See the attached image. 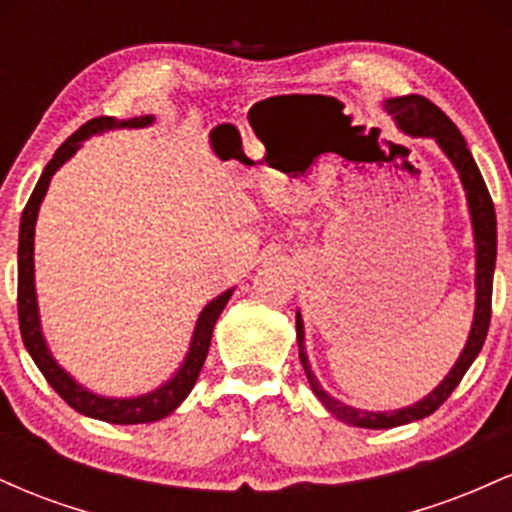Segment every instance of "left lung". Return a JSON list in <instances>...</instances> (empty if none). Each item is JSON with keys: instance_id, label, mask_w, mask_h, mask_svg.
Here are the masks:
<instances>
[{"instance_id": "left-lung-1", "label": "left lung", "mask_w": 512, "mask_h": 512, "mask_svg": "<svg viewBox=\"0 0 512 512\" xmlns=\"http://www.w3.org/2000/svg\"><path fill=\"white\" fill-rule=\"evenodd\" d=\"M387 115L395 117L397 127L402 129L409 137H426L433 139L440 146L448 161L455 166L460 182L464 187V195H467V207H469V219H472V233H474V320L472 330H469L467 344H464L460 358L455 361V366L450 368V373L440 380L438 387H433L431 392L419 402L409 404V407L395 409V411H368L344 404L342 399L327 395L322 390V385L317 383L313 368L308 363V354H305V327L301 310H296V339H298V356H301L305 378H308L310 387H313L315 397L325 404V409L330 414L337 416L339 421L349 426L358 428H395L411 424V421H419L424 416H431L440 404L452 395L460 380L467 373V368L472 366L474 358L479 356L481 346H484L486 332H489L491 322V289H493V269H496V211H493V202L489 190H486V182L481 178L477 163H474L472 154H469L467 142L460 134V129L455 127V122L450 120L438 105H433L424 96H402V98H387L383 103Z\"/></svg>"}]
</instances>
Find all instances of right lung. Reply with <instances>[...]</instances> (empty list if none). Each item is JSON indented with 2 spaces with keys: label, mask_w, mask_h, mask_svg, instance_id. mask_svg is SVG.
Returning a JSON list of instances; mask_svg holds the SVG:
<instances>
[{
  "label": "right lung",
  "mask_w": 512,
  "mask_h": 512,
  "mask_svg": "<svg viewBox=\"0 0 512 512\" xmlns=\"http://www.w3.org/2000/svg\"><path fill=\"white\" fill-rule=\"evenodd\" d=\"M154 125V115H142L132 117V120H115V117H98V120L86 122L79 132H74L72 137L64 142L60 149L55 151L52 161L45 166L43 175H40L38 185H35L31 199H28L26 209L21 214V226H19V325H21V337L26 344L28 354L35 361V366L40 368V373L45 375V380L52 385V390L60 395L69 407L79 411V414L91 416V419L108 421V424H154L158 419H166L168 414H173L175 409L185 402V397L190 395L192 387H195L199 370H202L204 361H207L211 334H214V325L219 320L221 310L226 308L228 298L233 296L236 289L223 291L221 296H216L214 301H209L202 308V313L197 317L195 332H192L190 349H187L185 361L180 363V368L175 370L173 378H168L166 383L158 385L156 390L146 392L139 397H105L98 392H91L88 387L76 383L72 375L64 370L57 358L52 356L48 342H45L43 327H40V313H38V293H35V221H38L40 204H43L45 192H48L52 175L60 170L64 163L72 158L76 151L81 149V142H86L93 134L108 132L115 127H149Z\"/></svg>",
  "instance_id": "add662e5"
}]
</instances>
